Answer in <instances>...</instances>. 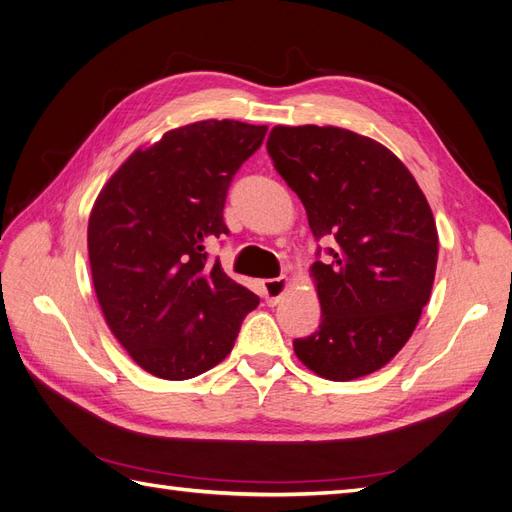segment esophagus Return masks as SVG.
Segmentation results:
<instances>
[{
  "mask_svg": "<svg viewBox=\"0 0 512 512\" xmlns=\"http://www.w3.org/2000/svg\"><path fill=\"white\" fill-rule=\"evenodd\" d=\"M288 290V277H275V280H265L262 282V294L269 305H277L280 299L284 297V292Z\"/></svg>",
  "mask_w": 512,
  "mask_h": 512,
  "instance_id": "34e87169",
  "label": "esophagus"
}]
</instances>
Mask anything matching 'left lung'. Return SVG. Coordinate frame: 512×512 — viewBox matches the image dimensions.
I'll list each match as a JSON object with an SVG mask.
<instances>
[{"mask_svg":"<svg viewBox=\"0 0 512 512\" xmlns=\"http://www.w3.org/2000/svg\"><path fill=\"white\" fill-rule=\"evenodd\" d=\"M267 151L314 237L335 241L309 269L320 327L294 339V354L327 380L374 374L406 346L429 301L438 228L427 198L393 151L344 128L275 126Z\"/></svg>","mask_w":512,"mask_h":512,"instance_id":"left-lung-1","label":"left lung"}]
</instances>
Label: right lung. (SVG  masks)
Instances as JSON below:
<instances>
[{
  "label": "right lung",
  "mask_w": 512,
  "mask_h": 512,
  "mask_svg": "<svg viewBox=\"0 0 512 512\" xmlns=\"http://www.w3.org/2000/svg\"><path fill=\"white\" fill-rule=\"evenodd\" d=\"M267 126L207 119L136 149L89 215L87 247L108 329L136 365L188 380L224 361L260 299L205 252L228 235L224 203Z\"/></svg>",
  "instance_id": "obj_1"
}]
</instances>
